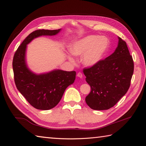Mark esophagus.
<instances>
[{
	"label": "esophagus",
	"instance_id": "1",
	"mask_svg": "<svg viewBox=\"0 0 146 146\" xmlns=\"http://www.w3.org/2000/svg\"><path fill=\"white\" fill-rule=\"evenodd\" d=\"M77 76L80 77V78H82L83 77V74L81 72H78L77 74Z\"/></svg>",
	"mask_w": 146,
	"mask_h": 146
}]
</instances>
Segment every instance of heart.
Here are the masks:
<instances>
[{
    "mask_svg": "<svg viewBox=\"0 0 146 146\" xmlns=\"http://www.w3.org/2000/svg\"><path fill=\"white\" fill-rule=\"evenodd\" d=\"M109 46L108 41L105 37L90 35L78 41L74 44L70 51L75 56L82 55V63L87 66L98 63L103 58ZM74 61L72 58H69Z\"/></svg>",
    "mask_w": 146,
    "mask_h": 146,
    "instance_id": "1",
    "label": "heart"
}]
</instances>
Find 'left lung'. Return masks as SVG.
<instances>
[{
	"label": "left lung",
	"mask_w": 146,
	"mask_h": 146,
	"mask_svg": "<svg viewBox=\"0 0 146 146\" xmlns=\"http://www.w3.org/2000/svg\"><path fill=\"white\" fill-rule=\"evenodd\" d=\"M119 38L114 53L83 71L91 92L85 99L95 110L114 107L129 90L134 70V63L125 41Z\"/></svg>",
	"instance_id": "obj_1"
}]
</instances>
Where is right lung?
<instances>
[{"label":"right lung","mask_w":146,"mask_h":146,"mask_svg":"<svg viewBox=\"0 0 146 146\" xmlns=\"http://www.w3.org/2000/svg\"><path fill=\"white\" fill-rule=\"evenodd\" d=\"M58 30L39 29L34 31L18 47L13 60L14 80L17 89L28 102L38 110H47L59 103L64 92L76 79V71L55 70L44 74L36 75L27 68L25 54L27 44L42 35H55Z\"/></svg>","instance_id":"obj_1"}]
</instances>
